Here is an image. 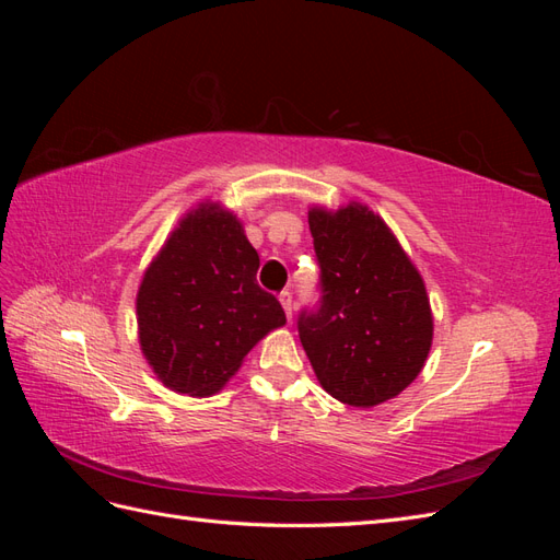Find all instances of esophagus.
<instances>
[{"instance_id": "1", "label": "esophagus", "mask_w": 560, "mask_h": 560, "mask_svg": "<svg viewBox=\"0 0 560 560\" xmlns=\"http://www.w3.org/2000/svg\"><path fill=\"white\" fill-rule=\"evenodd\" d=\"M280 303H282L287 319H292V294L290 292H280Z\"/></svg>"}]
</instances>
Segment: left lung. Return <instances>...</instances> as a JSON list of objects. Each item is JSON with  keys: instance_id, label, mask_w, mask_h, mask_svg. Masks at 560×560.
<instances>
[{"instance_id": "obj_1", "label": "left lung", "mask_w": 560, "mask_h": 560, "mask_svg": "<svg viewBox=\"0 0 560 560\" xmlns=\"http://www.w3.org/2000/svg\"><path fill=\"white\" fill-rule=\"evenodd\" d=\"M319 303L299 315V338L319 385L348 406L397 397L425 366L432 311L418 268L395 233L360 202L308 212Z\"/></svg>"}]
</instances>
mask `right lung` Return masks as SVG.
I'll use <instances>...</instances> for the list:
<instances>
[{"instance_id": "1", "label": "right lung", "mask_w": 560, "mask_h": 560, "mask_svg": "<svg viewBox=\"0 0 560 560\" xmlns=\"http://www.w3.org/2000/svg\"><path fill=\"white\" fill-rule=\"evenodd\" d=\"M257 270V249L219 202H200L177 224L138 290L140 348L165 387L191 397L219 393L245 354L284 325Z\"/></svg>"}]
</instances>
